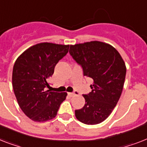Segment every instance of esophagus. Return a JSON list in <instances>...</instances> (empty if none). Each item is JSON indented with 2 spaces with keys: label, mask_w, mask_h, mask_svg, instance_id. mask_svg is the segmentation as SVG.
Instances as JSON below:
<instances>
[{
  "label": "esophagus",
  "mask_w": 147,
  "mask_h": 147,
  "mask_svg": "<svg viewBox=\"0 0 147 147\" xmlns=\"http://www.w3.org/2000/svg\"><path fill=\"white\" fill-rule=\"evenodd\" d=\"M68 94H69V96H70L71 97H72V96H76L77 94H76V93H73V92H70V93H68Z\"/></svg>",
  "instance_id": "esophagus-1"
}]
</instances>
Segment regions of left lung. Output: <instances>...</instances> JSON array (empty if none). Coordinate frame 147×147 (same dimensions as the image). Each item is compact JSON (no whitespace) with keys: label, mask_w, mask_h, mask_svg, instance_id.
Masks as SVG:
<instances>
[{"label":"left lung","mask_w":147,"mask_h":147,"mask_svg":"<svg viewBox=\"0 0 147 147\" xmlns=\"http://www.w3.org/2000/svg\"><path fill=\"white\" fill-rule=\"evenodd\" d=\"M69 53L82 65L84 76L93 79L91 92L83 95L84 107L75 111L76 119L86 125L101 123L121 96L126 75L125 62L115 47L97 40L70 45Z\"/></svg>","instance_id":"1"}]
</instances>
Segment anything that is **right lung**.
Wrapping results in <instances>:
<instances>
[{"label": "right lung", "mask_w": 147, "mask_h": 147, "mask_svg": "<svg viewBox=\"0 0 147 147\" xmlns=\"http://www.w3.org/2000/svg\"><path fill=\"white\" fill-rule=\"evenodd\" d=\"M69 45L40 43L25 51L15 62L12 82L18 104L32 121L44 122L56 117L67 93L46 90L57 63Z\"/></svg>", "instance_id": "right-lung-1"}]
</instances>
